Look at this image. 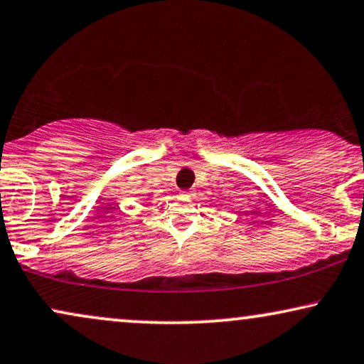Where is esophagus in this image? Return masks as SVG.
<instances>
[{
  "label": "esophagus",
  "instance_id": "esophagus-1",
  "mask_svg": "<svg viewBox=\"0 0 364 364\" xmlns=\"http://www.w3.org/2000/svg\"><path fill=\"white\" fill-rule=\"evenodd\" d=\"M181 196H183V197H192V196H193V191H192V188H187V191H182V192H181Z\"/></svg>",
  "mask_w": 364,
  "mask_h": 364
}]
</instances>
